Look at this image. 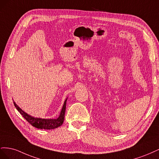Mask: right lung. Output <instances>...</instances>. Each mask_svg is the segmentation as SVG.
Returning a JSON list of instances; mask_svg holds the SVG:
<instances>
[{"mask_svg":"<svg viewBox=\"0 0 159 159\" xmlns=\"http://www.w3.org/2000/svg\"><path fill=\"white\" fill-rule=\"evenodd\" d=\"M67 99H68V98H66L65 100L59 117L56 119H42L32 117L31 115H28V113L24 111L20 107H18V105H17V104L14 102V105L16 108V109L22 115L23 117L25 118L28 123H30L33 127H35L36 128L41 129H54L57 128L58 127H60L64 123Z\"/></svg>","mask_w":159,"mask_h":159,"instance_id":"right-lung-1","label":"right lung"}]
</instances>
